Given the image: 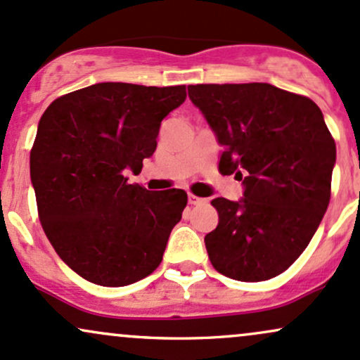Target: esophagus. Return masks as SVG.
<instances>
[{
  "instance_id": "1",
  "label": "esophagus",
  "mask_w": 360,
  "mask_h": 360,
  "mask_svg": "<svg viewBox=\"0 0 360 360\" xmlns=\"http://www.w3.org/2000/svg\"><path fill=\"white\" fill-rule=\"evenodd\" d=\"M207 202V199H202V197H197V195H192V193H188V204L192 205H202Z\"/></svg>"
}]
</instances>
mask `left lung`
<instances>
[{
	"label": "left lung",
	"mask_w": 360,
	"mask_h": 360,
	"mask_svg": "<svg viewBox=\"0 0 360 360\" xmlns=\"http://www.w3.org/2000/svg\"><path fill=\"white\" fill-rule=\"evenodd\" d=\"M188 98L223 146L219 172L243 197H217L205 234L217 272L241 282L288 270L309 245L330 202L335 141L316 103L269 83L191 84Z\"/></svg>",
	"instance_id": "left-lung-1"
}]
</instances>
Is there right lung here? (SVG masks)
<instances>
[{"label":"right lung","mask_w":360,"mask_h":360,"mask_svg":"<svg viewBox=\"0 0 360 360\" xmlns=\"http://www.w3.org/2000/svg\"><path fill=\"white\" fill-rule=\"evenodd\" d=\"M185 86L96 83L54 100L40 117L30 179L40 224L60 260L93 284H134L163 260L187 193L129 184L156 149L161 120Z\"/></svg>","instance_id":"right-lung-1"}]
</instances>
